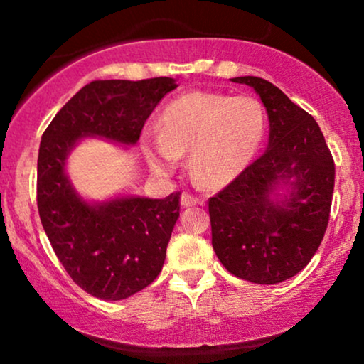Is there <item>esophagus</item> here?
I'll return each instance as SVG.
<instances>
[{
  "instance_id": "34e87169",
  "label": "esophagus",
  "mask_w": 364,
  "mask_h": 364,
  "mask_svg": "<svg viewBox=\"0 0 364 364\" xmlns=\"http://www.w3.org/2000/svg\"><path fill=\"white\" fill-rule=\"evenodd\" d=\"M196 203H200V198H196L195 195L188 193V191H183L181 193V205L183 207H193Z\"/></svg>"
}]
</instances>
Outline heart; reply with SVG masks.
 <instances>
[{
    "label": "heart",
    "instance_id": "heart-1",
    "mask_svg": "<svg viewBox=\"0 0 364 364\" xmlns=\"http://www.w3.org/2000/svg\"><path fill=\"white\" fill-rule=\"evenodd\" d=\"M262 102L252 95L188 92L162 109L161 133L145 140V154L157 173L176 169L190 150V171L198 185L231 183L250 164L265 135Z\"/></svg>",
    "mask_w": 364,
    "mask_h": 364
}]
</instances>
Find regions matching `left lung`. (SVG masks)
I'll return each mask as SVG.
<instances>
[{"label":"left lung","instance_id":"1","mask_svg":"<svg viewBox=\"0 0 364 364\" xmlns=\"http://www.w3.org/2000/svg\"><path fill=\"white\" fill-rule=\"evenodd\" d=\"M231 80L260 95L269 149L208 200L212 246L236 277L279 284L301 272L323 240L336 166L316 121L281 89L258 77Z\"/></svg>","mask_w":364,"mask_h":364}]
</instances>
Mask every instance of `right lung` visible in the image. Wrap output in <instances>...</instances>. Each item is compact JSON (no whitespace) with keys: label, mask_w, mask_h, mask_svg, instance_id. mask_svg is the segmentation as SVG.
Segmentation results:
<instances>
[{"label":"right lung","mask_w":364,"mask_h":364,"mask_svg":"<svg viewBox=\"0 0 364 364\" xmlns=\"http://www.w3.org/2000/svg\"><path fill=\"white\" fill-rule=\"evenodd\" d=\"M169 77L94 80L82 87L46 128L37 159V208L58 260L75 284L106 301L127 299L154 282L179 217V191L166 198L121 196L89 203L65 173L78 140L104 136L133 145Z\"/></svg>","instance_id":"right-lung-1"}]
</instances>
